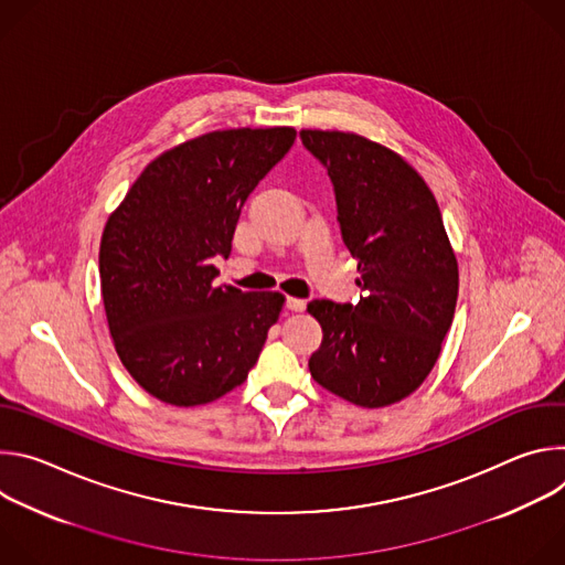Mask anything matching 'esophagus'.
I'll return each instance as SVG.
<instances>
[{"instance_id":"34e87169","label":"esophagus","mask_w":565,"mask_h":565,"mask_svg":"<svg viewBox=\"0 0 565 565\" xmlns=\"http://www.w3.org/2000/svg\"><path fill=\"white\" fill-rule=\"evenodd\" d=\"M286 308H288V310H295V312H301V310L306 308V301L299 299V297H288V299H286Z\"/></svg>"}]
</instances>
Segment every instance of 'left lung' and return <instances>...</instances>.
Segmentation results:
<instances>
[{
    "mask_svg": "<svg viewBox=\"0 0 565 565\" xmlns=\"http://www.w3.org/2000/svg\"><path fill=\"white\" fill-rule=\"evenodd\" d=\"M299 136L329 170L364 290L355 306L308 303L324 333L308 360L310 375L358 407L395 405L431 373L456 310L458 262L440 207L393 149L338 129Z\"/></svg>",
    "mask_w": 565,
    "mask_h": 565,
    "instance_id": "1",
    "label": "left lung"
}]
</instances>
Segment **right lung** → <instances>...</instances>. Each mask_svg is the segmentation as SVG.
<instances>
[{"label": "right lung", "mask_w": 565, "mask_h": 565, "mask_svg": "<svg viewBox=\"0 0 565 565\" xmlns=\"http://www.w3.org/2000/svg\"><path fill=\"white\" fill-rule=\"evenodd\" d=\"M295 127L216 129L142 170L109 214L100 288L129 375L156 399L196 407L238 384L279 319L281 292L216 286L250 192L295 142Z\"/></svg>", "instance_id": "obj_1"}]
</instances>
